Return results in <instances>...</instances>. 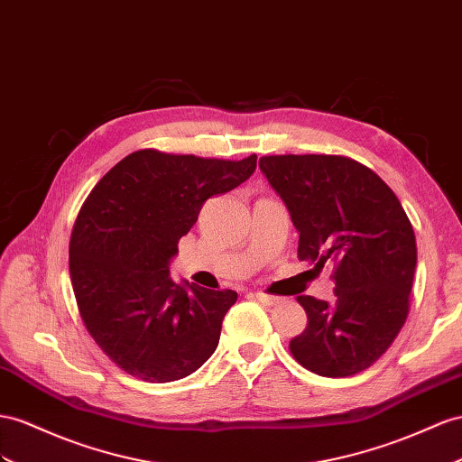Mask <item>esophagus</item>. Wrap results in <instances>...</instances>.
I'll list each match as a JSON object with an SVG mask.
<instances>
[{
    "mask_svg": "<svg viewBox=\"0 0 462 462\" xmlns=\"http://www.w3.org/2000/svg\"><path fill=\"white\" fill-rule=\"evenodd\" d=\"M254 297L262 302L263 306H275V304H279V299L277 297H271V294H265V292H255Z\"/></svg>",
    "mask_w": 462,
    "mask_h": 462,
    "instance_id": "esophagus-1",
    "label": "esophagus"
}]
</instances>
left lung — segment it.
Instances as JSON below:
<instances>
[{"label":"left lung","mask_w":462,"mask_h":462,"mask_svg":"<svg viewBox=\"0 0 462 462\" xmlns=\"http://www.w3.org/2000/svg\"><path fill=\"white\" fill-rule=\"evenodd\" d=\"M259 168L299 230V259L334 263L336 300H297L309 316L289 349L320 376L357 374L393 346L410 312L416 236L398 197L346 156H263Z\"/></svg>","instance_id":"obj_1"}]
</instances>
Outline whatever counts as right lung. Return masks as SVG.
Instances as JSON below:
<instances>
[{"instance_id":"obj_1","label":"right lung","mask_w":462,"mask_h":462,"mask_svg":"<svg viewBox=\"0 0 462 462\" xmlns=\"http://www.w3.org/2000/svg\"><path fill=\"white\" fill-rule=\"evenodd\" d=\"M240 162L138 150L101 177L69 238V277L89 336L146 383L195 373L215 353L238 292L173 282L170 262L212 195L255 171Z\"/></svg>"}]
</instances>
